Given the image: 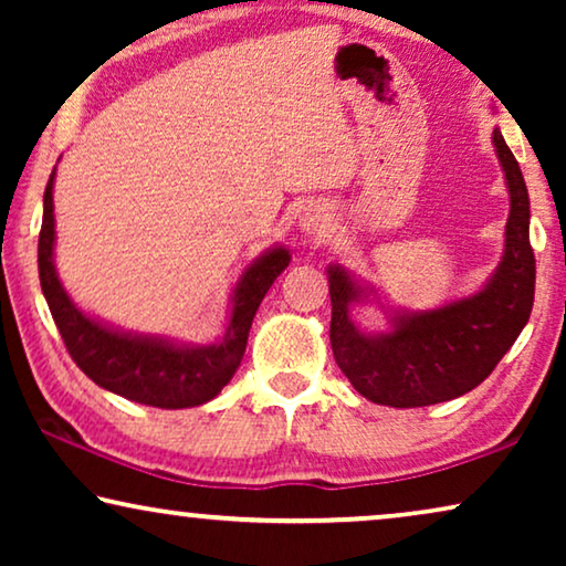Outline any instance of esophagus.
<instances>
[{"label": "esophagus", "mask_w": 566, "mask_h": 566, "mask_svg": "<svg viewBox=\"0 0 566 566\" xmlns=\"http://www.w3.org/2000/svg\"><path fill=\"white\" fill-rule=\"evenodd\" d=\"M324 227H327V216L319 208H306L304 216H301V229L306 234H322Z\"/></svg>", "instance_id": "esophagus-1"}]
</instances>
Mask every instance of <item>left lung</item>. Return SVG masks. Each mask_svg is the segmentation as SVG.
<instances>
[{"label":"left lung","instance_id":"8db88e82","mask_svg":"<svg viewBox=\"0 0 566 566\" xmlns=\"http://www.w3.org/2000/svg\"><path fill=\"white\" fill-rule=\"evenodd\" d=\"M494 146L510 188L505 258L476 296L436 312L397 316L389 335L368 337L350 322L360 289L329 270V343L355 391L386 407H428L476 389L528 322L536 291V258L528 237L531 203L517 159L494 128Z\"/></svg>","mask_w":566,"mask_h":566}]
</instances>
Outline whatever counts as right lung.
Masks as SVG:
<instances>
[{
	"label": "right lung",
	"mask_w": 566,
	"mask_h": 566,
	"mask_svg": "<svg viewBox=\"0 0 566 566\" xmlns=\"http://www.w3.org/2000/svg\"><path fill=\"white\" fill-rule=\"evenodd\" d=\"M53 169L43 196L38 237V275L51 316L69 355L103 389L159 409L198 407L211 401L242 366L254 314L291 254L273 250L247 270L234 291L227 337L208 347H175L161 339L130 337L105 329L72 304L53 270Z\"/></svg>",
	"instance_id": "right-lung-1"
}]
</instances>
